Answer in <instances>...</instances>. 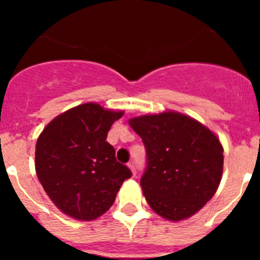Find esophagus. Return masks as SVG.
<instances>
[{
    "label": "esophagus",
    "instance_id": "1",
    "mask_svg": "<svg viewBox=\"0 0 260 260\" xmlns=\"http://www.w3.org/2000/svg\"><path fill=\"white\" fill-rule=\"evenodd\" d=\"M128 168H130V169H132V172H133V176H135V167H134V164H133V162H128Z\"/></svg>",
    "mask_w": 260,
    "mask_h": 260
}]
</instances>
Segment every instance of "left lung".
Wrapping results in <instances>:
<instances>
[{
    "label": "left lung",
    "mask_w": 260,
    "mask_h": 260,
    "mask_svg": "<svg viewBox=\"0 0 260 260\" xmlns=\"http://www.w3.org/2000/svg\"><path fill=\"white\" fill-rule=\"evenodd\" d=\"M130 126L146 148L141 186L150 207L171 221L198 212L221 181L224 155L217 137L174 112L135 117Z\"/></svg>",
    "instance_id": "1"
}]
</instances>
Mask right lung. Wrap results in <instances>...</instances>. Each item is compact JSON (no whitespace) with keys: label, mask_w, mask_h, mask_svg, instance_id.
I'll return each instance as SVG.
<instances>
[{"label":"right lung","mask_w":260,"mask_h":260,"mask_svg":"<svg viewBox=\"0 0 260 260\" xmlns=\"http://www.w3.org/2000/svg\"><path fill=\"white\" fill-rule=\"evenodd\" d=\"M122 112L87 103L48 123L36 143V174L52 202L66 215L91 221L114 203L132 171L117 161L108 132Z\"/></svg>","instance_id":"obj_1"}]
</instances>
